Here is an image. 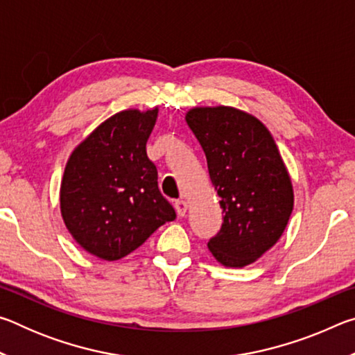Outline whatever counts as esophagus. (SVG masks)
Wrapping results in <instances>:
<instances>
[{"label":"esophagus","instance_id":"34e87169","mask_svg":"<svg viewBox=\"0 0 355 355\" xmlns=\"http://www.w3.org/2000/svg\"><path fill=\"white\" fill-rule=\"evenodd\" d=\"M173 207H175V211L180 218H183V216L186 214V209H188V203H186L184 200H177L175 203H173Z\"/></svg>","mask_w":355,"mask_h":355}]
</instances>
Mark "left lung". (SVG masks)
<instances>
[{
	"mask_svg": "<svg viewBox=\"0 0 355 355\" xmlns=\"http://www.w3.org/2000/svg\"><path fill=\"white\" fill-rule=\"evenodd\" d=\"M186 122L205 152L224 213L208 249L224 266H248L279 241L290 220L294 194L284 159L268 128L236 107H194Z\"/></svg>",
	"mask_w": 355,
	"mask_h": 355,
	"instance_id": "obj_1",
	"label": "left lung"
}]
</instances>
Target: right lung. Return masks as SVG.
<instances>
[{"label": "right lung", "instance_id": "add662e5", "mask_svg": "<svg viewBox=\"0 0 355 355\" xmlns=\"http://www.w3.org/2000/svg\"><path fill=\"white\" fill-rule=\"evenodd\" d=\"M158 107L127 110L98 125L73 152L61 183V214L89 254L114 261L177 218L158 189L146 144Z\"/></svg>", "mask_w": 355, "mask_h": 355}]
</instances>
